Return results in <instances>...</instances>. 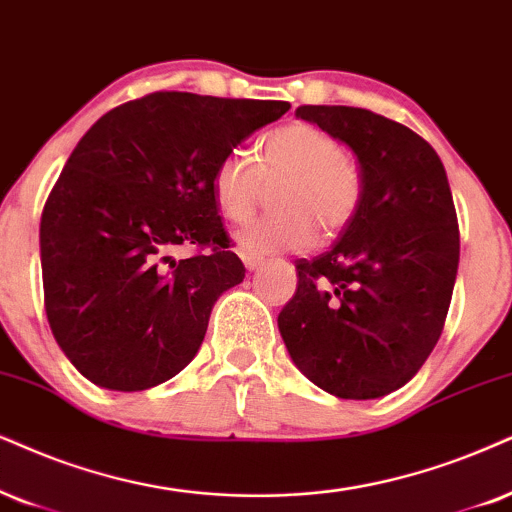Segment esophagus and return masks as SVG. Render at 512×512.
<instances>
[{
	"label": "esophagus",
	"instance_id": "34e87169",
	"mask_svg": "<svg viewBox=\"0 0 512 512\" xmlns=\"http://www.w3.org/2000/svg\"><path fill=\"white\" fill-rule=\"evenodd\" d=\"M238 255H241V260H243V264H245V269H257L260 267V264L264 262V257L262 255H257V252H252V250H248V248H241L238 250Z\"/></svg>",
	"mask_w": 512,
	"mask_h": 512
}]
</instances>
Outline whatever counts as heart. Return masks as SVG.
<instances>
[{
	"instance_id": "heart-1",
	"label": "heart",
	"mask_w": 512,
	"mask_h": 512,
	"mask_svg": "<svg viewBox=\"0 0 512 512\" xmlns=\"http://www.w3.org/2000/svg\"><path fill=\"white\" fill-rule=\"evenodd\" d=\"M264 186L271 189V208L243 234L252 252L297 250L312 243L314 226L321 236L347 229L364 203V179L340 141L309 122H288L264 134L257 165L231 151L215 165L212 193L219 215L245 224L260 205Z\"/></svg>"
}]
</instances>
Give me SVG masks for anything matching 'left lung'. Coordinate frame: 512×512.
I'll return each mask as SVG.
<instances>
[{
    "instance_id": "8db88e82",
    "label": "left lung",
    "mask_w": 512,
    "mask_h": 512,
    "mask_svg": "<svg viewBox=\"0 0 512 512\" xmlns=\"http://www.w3.org/2000/svg\"><path fill=\"white\" fill-rule=\"evenodd\" d=\"M357 155L364 203L331 250L295 260L278 314L295 366L340 399L385 397L420 371L444 331L461 236L444 165L413 129L352 106H300Z\"/></svg>"
}]
</instances>
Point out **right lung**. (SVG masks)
I'll use <instances>...</instances> for the list:
<instances>
[{"label": "right lung", "mask_w": 512, "mask_h": 512, "mask_svg": "<svg viewBox=\"0 0 512 512\" xmlns=\"http://www.w3.org/2000/svg\"><path fill=\"white\" fill-rule=\"evenodd\" d=\"M288 101L153 92L99 118L42 210L44 309L94 385L139 392L196 357L217 297L245 278L212 172ZM184 244L197 252L174 261Z\"/></svg>", "instance_id": "right-lung-1"}]
</instances>
